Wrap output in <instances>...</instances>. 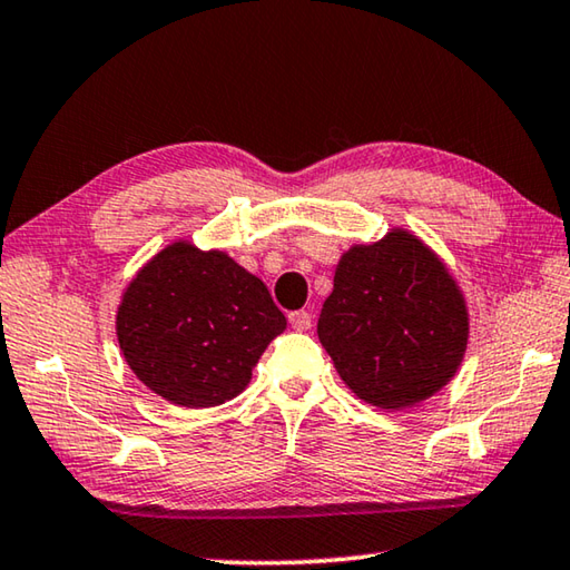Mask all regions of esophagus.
Instances as JSON below:
<instances>
[{"label": "esophagus", "instance_id": "34e87169", "mask_svg": "<svg viewBox=\"0 0 570 570\" xmlns=\"http://www.w3.org/2000/svg\"><path fill=\"white\" fill-rule=\"evenodd\" d=\"M288 324H292V330H296V332L312 330V314H308V312H292V314H288Z\"/></svg>", "mask_w": 570, "mask_h": 570}]
</instances>
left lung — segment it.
<instances>
[{"mask_svg": "<svg viewBox=\"0 0 570 570\" xmlns=\"http://www.w3.org/2000/svg\"><path fill=\"white\" fill-rule=\"evenodd\" d=\"M468 332L455 278L402 228L346 250L316 324L346 387L382 410L412 407L445 387Z\"/></svg>", "mask_w": 570, "mask_h": 570, "instance_id": "obj_1", "label": "left lung"}]
</instances>
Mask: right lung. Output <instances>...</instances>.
<instances>
[{"label": "right lung", "mask_w": 570, "mask_h": 570, "mask_svg": "<svg viewBox=\"0 0 570 570\" xmlns=\"http://www.w3.org/2000/svg\"><path fill=\"white\" fill-rule=\"evenodd\" d=\"M286 330L266 284L224 250L176 240L135 274L115 332L142 384L178 407H216L246 390Z\"/></svg>", "instance_id": "obj_1"}]
</instances>
